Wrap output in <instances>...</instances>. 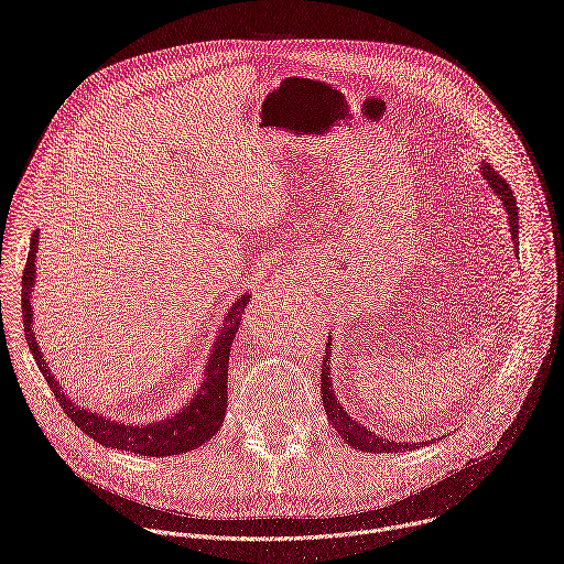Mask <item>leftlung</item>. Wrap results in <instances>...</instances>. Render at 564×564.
Segmentation results:
<instances>
[{
    "instance_id": "1",
    "label": "left lung",
    "mask_w": 564,
    "mask_h": 564,
    "mask_svg": "<svg viewBox=\"0 0 564 564\" xmlns=\"http://www.w3.org/2000/svg\"><path fill=\"white\" fill-rule=\"evenodd\" d=\"M481 176L491 185L494 194L500 196L505 209H507V218H509V229H511V238L516 243V254H518V205H516V196L511 192V187L507 185V181L489 165V163H481L479 165ZM333 335L328 337L326 344V352H324V364H321V404L326 409V415L330 420V424L335 426V431L341 435V440L357 448V451H366V453H404V451H413L420 446H426V442L420 444H411V442H394L388 440L386 435H375L370 429H366L364 424L355 422L344 406L337 401V394L333 390V377H330V346H333Z\"/></svg>"
}]
</instances>
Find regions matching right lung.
<instances>
[{
  "label": "right lung",
  "instance_id": "obj_1",
  "mask_svg": "<svg viewBox=\"0 0 564 564\" xmlns=\"http://www.w3.org/2000/svg\"><path fill=\"white\" fill-rule=\"evenodd\" d=\"M37 231L31 238V250L22 276V321L24 333L29 341V350L44 375L48 388L53 390L57 404L62 411L70 417V422L87 433L91 440L107 448H118L135 455H149V457H170L181 455L187 451L198 448L207 440H212L225 420L227 411V364H229V350L234 344V337L243 324V312L250 305V292L240 294L229 312L225 314L218 337L214 339L207 366H205V379L198 386V390L192 394L187 404L176 411L172 417H165L153 424H124L109 420L107 415H98L89 409H83L73 404L70 394H66L59 386V381L48 370V364L44 361V355L35 341L33 333V307H31V292L35 285V259H37Z\"/></svg>",
  "mask_w": 564,
  "mask_h": 564
}]
</instances>
